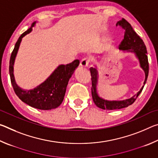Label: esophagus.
<instances>
[{
	"label": "esophagus",
	"instance_id": "1",
	"mask_svg": "<svg viewBox=\"0 0 158 158\" xmlns=\"http://www.w3.org/2000/svg\"><path fill=\"white\" fill-rule=\"evenodd\" d=\"M89 62H90V59L89 58H87V57L84 58L81 60V62H80V65L82 67H87L88 65H89Z\"/></svg>",
	"mask_w": 158,
	"mask_h": 158
}]
</instances>
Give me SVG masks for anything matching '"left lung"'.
<instances>
[{
	"label": "left lung",
	"mask_w": 158,
	"mask_h": 158,
	"mask_svg": "<svg viewBox=\"0 0 158 158\" xmlns=\"http://www.w3.org/2000/svg\"><path fill=\"white\" fill-rule=\"evenodd\" d=\"M120 26L124 30V38L123 39L121 44H119V49L121 50H127L128 52H135L137 57L139 60L140 65L145 72V81L143 82V85H145L147 78L148 75L149 65L148 56H147V51L146 45L144 44L142 39L138 35L137 33L133 30L130 23H128L125 19H122L121 20L118 21L116 26ZM90 74H91V93L92 97L94 103L99 108L106 110H116L122 108L127 107L135 102L137 98L143 89L141 88L140 91L137 93V95H134L130 99L122 101H107L99 97L97 91H96V85L98 82V71L95 68H90Z\"/></svg>",
	"instance_id": "left-lung-1"
}]
</instances>
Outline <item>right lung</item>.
<instances>
[{"instance_id":"1","label":"right lung","mask_w":158,"mask_h":158,"mask_svg":"<svg viewBox=\"0 0 158 158\" xmlns=\"http://www.w3.org/2000/svg\"><path fill=\"white\" fill-rule=\"evenodd\" d=\"M35 23V22L33 23L30 28L21 34L16 42L10 60V80L16 95L21 101L35 109L49 110L58 107L62 103L69 79L73 75L75 69L79 66V60H74L65 65H59L46 81L33 90H23L19 87L15 80L13 65L21 39L26 34L31 32L32 27Z\"/></svg>"}]
</instances>
